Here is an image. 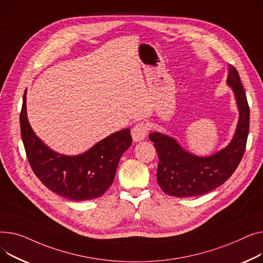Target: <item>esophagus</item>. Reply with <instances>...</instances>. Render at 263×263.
I'll return each instance as SVG.
<instances>
[{
	"mask_svg": "<svg viewBox=\"0 0 263 263\" xmlns=\"http://www.w3.org/2000/svg\"><path fill=\"white\" fill-rule=\"evenodd\" d=\"M148 132V125L145 122L140 121L138 122L137 124L133 127L132 129V136H133V140L134 141H141L145 138Z\"/></svg>",
	"mask_w": 263,
	"mask_h": 263,
	"instance_id": "34e87169",
	"label": "esophagus"
}]
</instances>
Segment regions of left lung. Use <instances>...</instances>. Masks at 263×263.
<instances>
[{
  "instance_id": "left-lung-1",
  "label": "left lung",
  "mask_w": 263,
  "mask_h": 263,
  "mask_svg": "<svg viewBox=\"0 0 263 263\" xmlns=\"http://www.w3.org/2000/svg\"><path fill=\"white\" fill-rule=\"evenodd\" d=\"M228 85L235 92L240 118L230 144L209 157H197L183 151L175 139L160 133L149 134L158 154L157 182L171 196L190 197L210 192L224 183L238 167L250 130V106L237 69L229 65Z\"/></svg>"
}]
</instances>
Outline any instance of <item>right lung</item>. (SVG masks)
Listing matches in <instances>:
<instances>
[{
  "instance_id": "obj_1",
  "label": "right lung",
  "mask_w": 263,
  "mask_h": 263,
  "mask_svg": "<svg viewBox=\"0 0 263 263\" xmlns=\"http://www.w3.org/2000/svg\"><path fill=\"white\" fill-rule=\"evenodd\" d=\"M21 137L27 160L44 186L72 200L100 197L111 186L119 160L133 142L130 129L117 132L79 156H64L44 145L26 117V90L20 112Z\"/></svg>"
}]
</instances>
